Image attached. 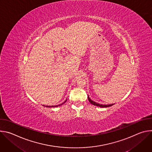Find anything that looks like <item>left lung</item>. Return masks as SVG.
Instances as JSON below:
<instances>
[{
  "instance_id": "left-lung-1",
  "label": "left lung",
  "mask_w": 152,
  "mask_h": 152,
  "mask_svg": "<svg viewBox=\"0 0 152 152\" xmlns=\"http://www.w3.org/2000/svg\"><path fill=\"white\" fill-rule=\"evenodd\" d=\"M88 100H89V102L91 103V104H94V105H95V106H99V107H110V106H113L114 104H99V103H96V102H94V101H93L92 100H91L90 99V98L89 97V96L88 95Z\"/></svg>"
}]
</instances>
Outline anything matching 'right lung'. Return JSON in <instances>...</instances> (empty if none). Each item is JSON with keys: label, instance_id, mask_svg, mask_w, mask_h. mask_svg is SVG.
I'll list each match as a JSON object with an SVG mask.
<instances>
[{"label": "right lung", "instance_id": "obj_1", "mask_svg": "<svg viewBox=\"0 0 152 152\" xmlns=\"http://www.w3.org/2000/svg\"><path fill=\"white\" fill-rule=\"evenodd\" d=\"M67 101V100H66V101H65L64 102H63L62 104H58V105H55V106H45V105H43V106H46V107H57V106H60V105H61V104H64L65 102H66Z\"/></svg>", "mask_w": 152, "mask_h": 152}]
</instances>
